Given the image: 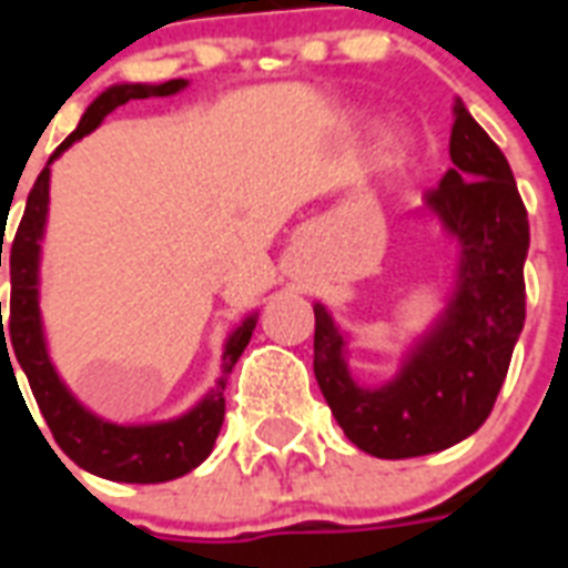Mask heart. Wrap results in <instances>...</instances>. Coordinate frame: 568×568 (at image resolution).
I'll use <instances>...</instances> for the list:
<instances>
[{
  "label": "heart",
  "mask_w": 568,
  "mask_h": 568,
  "mask_svg": "<svg viewBox=\"0 0 568 568\" xmlns=\"http://www.w3.org/2000/svg\"><path fill=\"white\" fill-rule=\"evenodd\" d=\"M409 159H413V144H409L406 138H392L386 146V162L392 164V168H406Z\"/></svg>",
  "instance_id": "obj_1"
}]
</instances>
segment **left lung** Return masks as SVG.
Listing matches in <instances>:
<instances>
[{"label":"left lung","instance_id":"8db88e82","mask_svg":"<svg viewBox=\"0 0 568 568\" xmlns=\"http://www.w3.org/2000/svg\"><path fill=\"white\" fill-rule=\"evenodd\" d=\"M450 171L424 194L445 235L457 241L445 310L415 336L395 377L365 386L347 365V338L315 303V379L356 448L379 459L436 454L489 418L525 327L528 212L504 153L454 102Z\"/></svg>","mask_w":568,"mask_h":568}]
</instances>
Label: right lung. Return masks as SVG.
Here are the masks:
<instances>
[{
    "label": "right lung",
    "instance_id": "add662e5",
    "mask_svg": "<svg viewBox=\"0 0 568 568\" xmlns=\"http://www.w3.org/2000/svg\"><path fill=\"white\" fill-rule=\"evenodd\" d=\"M185 88H189V79H171V82L162 84L123 82L105 88L88 105L79 126L61 141L55 153L49 155L47 168L40 171L38 182H34V189L26 200L20 230L13 235L11 256H8L11 258V315H8V327L0 324V354L4 356L8 351H13L22 374L29 377L31 395L38 400L40 413L47 418L58 448L64 450L67 457L84 471L105 477V480H118V484H164V480H173V477L189 475L191 468L200 466L212 454L214 439H217L223 424L226 377H230L239 356L247 347L250 336H253V329H256L258 312H250L247 318L226 336L221 354V374L214 379V386L191 406L189 413L153 424H114L91 413L67 388L64 379L58 377L55 365L49 359L43 318H40V241H43V232H47L49 176H52V162L58 155L70 150L75 141H82L84 135H91L93 129L100 126L118 105H126L129 100H146V97H173V93L185 91ZM4 332L9 333L8 343L3 342ZM8 365H11V356H8Z\"/></svg>",
    "mask_w": 568,
    "mask_h": 568
}]
</instances>
